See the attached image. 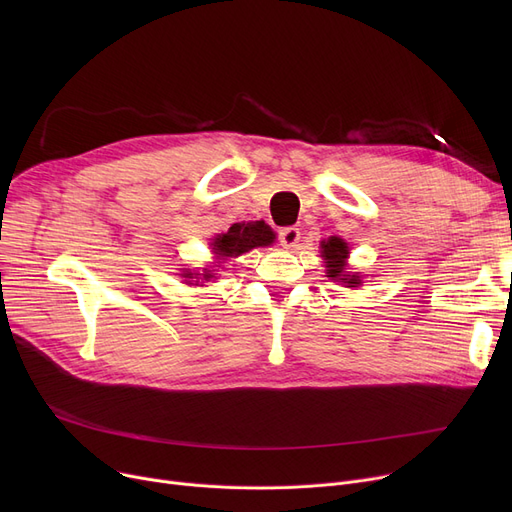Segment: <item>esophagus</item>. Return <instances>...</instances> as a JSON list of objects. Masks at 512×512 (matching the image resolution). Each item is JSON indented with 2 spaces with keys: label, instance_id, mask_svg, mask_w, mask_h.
<instances>
[{
  "label": "esophagus",
  "instance_id": "esophagus-1",
  "mask_svg": "<svg viewBox=\"0 0 512 512\" xmlns=\"http://www.w3.org/2000/svg\"><path fill=\"white\" fill-rule=\"evenodd\" d=\"M278 238H280V245H282L284 249L294 251V249H297V245H299V240H301V230L294 228V226L282 228V230L278 232Z\"/></svg>",
  "mask_w": 512,
  "mask_h": 512
}]
</instances>
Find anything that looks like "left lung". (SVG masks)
Returning a JSON list of instances; mask_svg holds the SVG:
<instances>
[{"label":"left lung","instance_id":"1","mask_svg":"<svg viewBox=\"0 0 512 512\" xmlns=\"http://www.w3.org/2000/svg\"><path fill=\"white\" fill-rule=\"evenodd\" d=\"M321 257L326 259V267H328V278L332 280H342L351 286H359L361 280L359 276H348L344 274L346 270V257H348V247L346 242L338 236H332L330 240L321 242Z\"/></svg>","mask_w":512,"mask_h":512}]
</instances>
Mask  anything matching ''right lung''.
Returning <instances> with one entry per match:
<instances>
[{
  "mask_svg": "<svg viewBox=\"0 0 512 512\" xmlns=\"http://www.w3.org/2000/svg\"><path fill=\"white\" fill-rule=\"evenodd\" d=\"M270 242H274V232L272 228L263 224V222H249V224H232L226 234H220L213 240V253L220 257H236L247 253L255 247H267ZM184 278H193V274L188 272ZM203 278H211L207 272Z\"/></svg>",
  "mask_w": 512,
  "mask_h": 512,
  "instance_id": "right-lung-1",
  "label": "right lung"
}]
</instances>
